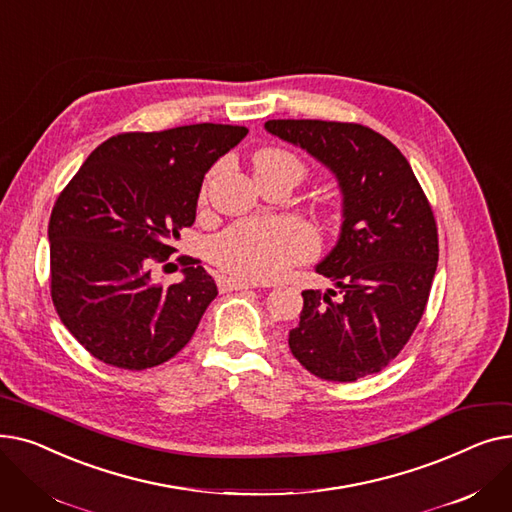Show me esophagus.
Returning a JSON list of instances; mask_svg holds the SVG:
<instances>
[{
	"label": "esophagus",
	"instance_id": "1",
	"mask_svg": "<svg viewBox=\"0 0 512 512\" xmlns=\"http://www.w3.org/2000/svg\"><path fill=\"white\" fill-rule=\"evenodd\" d=\"M218 288L222 292H230V290H249V288H257L255 282H247V280H240V278H232V276H218Z\"/></svg>",
	"mask_w": 512,
	"mask_h": 512
}]
</instances>
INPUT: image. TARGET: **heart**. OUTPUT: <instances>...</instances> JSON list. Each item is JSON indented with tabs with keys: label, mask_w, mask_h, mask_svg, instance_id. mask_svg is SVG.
<instances>
[{
	"label": "heart",
	"mask_w": 512,
	"mask_h": 512,
	"mask_svg": "<svg viewBox=\"0 0 512 512\" xmlns=\"http://www.w3.org/2000/svg\"><path fill=\"white\" fill-rule=\"evenodd\" d=\"M290 168L303 174V164L292 153L270 147L255 155V172ZM317 251L315 232L294 218H265L238 222L211 245V257L220 270L247 282H270L292 265L311 259Z\"/></svg>",
	"instance_id": "b5f03b06"
}]
</instances>
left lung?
Wrapping results in <instances>:
<instances>
[{
    "label": "left lung",
    "mask_w": 512,
    "mask_h": 512,
    "mask_svg": "<svg viewBox=\"0 0 512 512\" xmlns=\"http://www.w3.org/2000/svg\"><path fill=\"white\" fill-rule=\"evenodd\" d=\"M276 137L301 145L338 176L344 224L317 265L336 290H303L288 346L309 373L357 382L388 367L411 340L438 267V226L407 157L357 122L270 120Z\"/></svg>",
    "instance_id": "8db88e82"
}]
</instances>
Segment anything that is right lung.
Wrapping results in <instances>:
<instances>
[{
	"mask_svg": "<svg viewBox=\"0 0 512 512\" xmlns=\"http://www.w3.org/2000/svg\"><path fill=\"white\" fill-rule=\"evenodd\" d=\"M247 132L211 122L120 132L64 186L49 218L51 301L101 363L149 369L193 338L218 297L213 278L193 257H178V284H157L151 272L193 226L207 170Z\"/></svg>",
	"mask_w": 512,
	"mask_h": 512,
	"instance_id": "add662e5",
	"label": "right lung"
}]
</instances>
